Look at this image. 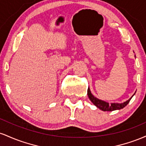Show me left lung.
I'll return each mask as SVG.
<instances>
[{
    "label": "left lung",
    "instance_id": "8db88e82",
    "mask_svg": "<svg viewBox=\"0 0 146 146\" xmlns=\"http://www.w3.org/2000/svg\"><path fill=\"white\" fill-rule=\"evenodd\" d=\"M87 94H88V98H89L90 100L92 102V103L93 104L96 106L98 108H100V110H103V111H113L115 110H120L121 108H123L128 104L130 102L131 98L129 99L128 101L123 102L121 104H118V103H112L109 104L108 102H106L104 101H102V100H99V99L96 98L95 97L93 96L92 95L91 92H90V88H88L87 90ZM135 95V94H134ZM132 95V96H133Z\"/></svg>",
    "mask_w": 146,
    "mask_h": 146
}]
</instances>
